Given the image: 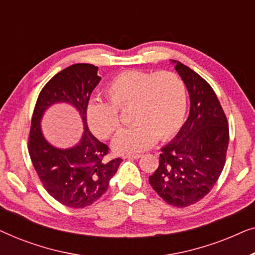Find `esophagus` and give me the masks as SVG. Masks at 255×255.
Returning <instances> with one entry per match:
<instances>
[{
  "mask_svg": "<svg viewBox=\"0 0 255 255\" xmlns=\"http://www.w3.org/2000/svg\"><path fill=\"white\" fill-rule=\"evenodd\" d=\"M124 158H128V159H139V158H141V154H127V155H124Z\"/></svg>",
  "mask_w": 255,
  "mask_h": 255,
  "instance_id": "esophagus-1",
  "label": "esophagus"
}]
</instances>
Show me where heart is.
Returning <instances> with one entry per match:
<instances>
[{
    "instance_id": "1",
    "label": "heart",
    "mask_w": 255,
    "mask_h": 255,
    "mask_svg": "<svg viewBox=\"0 0 255 255\" xmlns=\"http://www.w3.org/2000/svg\"><path fill=\"white\" fill-rule=\"evenodd\" d=\"M108 102L90 101L87 118L94 133L108 139L122 125L120 111L130 110V128L114 139L118 153L139 152L156 139L167 140L182 127L187 109L186 83L174 72L127 71L107 85Z\"/></svg>"
}]
</instances>
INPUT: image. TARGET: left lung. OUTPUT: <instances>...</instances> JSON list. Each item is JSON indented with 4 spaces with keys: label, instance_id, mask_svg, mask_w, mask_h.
<instances>
[{
    "label": "left lung",
    "instance_id": "left-lung-1",
    "mask_svg": "<svg viewBox=\"0 0 255 255\" xmlns=\"http://www.w3.org/2000/svg\"><path fill=\"white\" fill-rule=\"evenodd\" d=\"M175 69L189 93L190 113L176 137L161 148L148 181L166 203L186 208L207 196L217 182L230 135L228 118L211 86L179 61Z\"/></svg>",
    "mask_w": 255,
    "mask_h": 255
}]
</instances>
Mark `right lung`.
Instances as JSON below:
<instances>
[{"label":"right lung","mask_w":255,"mask_h":255,"mask_svg":"<svg viewBox=\"0 0 255 255\" xmlns=\"http://www.w3.org/2000/svg\"><path fill=\"white\" fill-rule=\"evenodd\" d=\"M97 71L94 65L75 64L55 74L39 93L31 120L27 140L31 161L47 193L68 208H86L99 200L123 161L121 158L106 159L109 146L89 131L87 123V106L101 80ZM58 102L75 106L85 127L79 144L68 150L48 144L40 130L44 110Z\"/></svg>","instance_id":"right-lung-1"}]
</instances>
